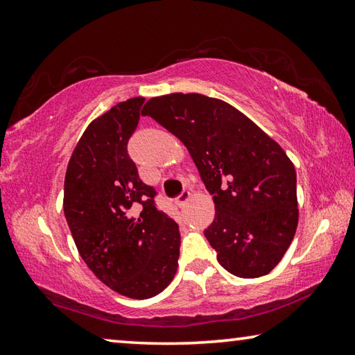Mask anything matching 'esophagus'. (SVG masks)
<instances>
[{
    "instance_id": "obj_1",
    "label": "esophagus",
    "mask_w": 355,
    "mask_h": 355,
    "mask_svg": "<svg viewBox=\"0 0 355 355\" xmlns=\"http://www.w3.org/2000/svg\"><path fill=\"white\" fill-rule=\"evenodd\" d=\"M189 197H191V192H189V191H183L182 194H180V196L177 197V205H178L180 208H183V207L186 205V202L189 200Z\"/></svg>"
}]
</instances>
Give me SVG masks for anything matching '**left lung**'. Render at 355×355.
Segmentation results:
<instances>
[{
  "instance_id": "obj_1",
  "label": "left lung",
  "mask_w": 355,
  "mask_h": 355,
  "mask_svg": "<svg viewBox=\"0 0 355 355\" xmlns=\"http://www.w3.org/2000/svg\"><path fill=\"white\" fill-rule=\"evenodd\" d=\"M142 114L184 144L213 196L205 236L220 266L244 279L271 272L299 219L296 171L284 148L236 107L202 94L150 98Z\"/></svg>"
}]
</instances>
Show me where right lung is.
<instances>
[{
  "instance_id": "right-lung-1",
  "label": "right lung",
  "mask_w": 355,
  "mask_h": 355,
  "mask_svg": "<svg viewBox=\"0 0 355 355\" xmlns=\"http://www.w3.org/2000/svg\"><path fill=\"white\" fill-rule=\"evenodd\" d=\"M146 98L135 97L92 120L71 153L64 214L84 263L111 290L131 299L161 293L177 272V222L155 205L128 139Z\"/></svg>"
}]
</instances>
